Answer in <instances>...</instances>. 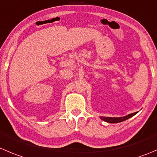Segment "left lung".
Segmentation results:
<instances>
[{
    "label": "left lung",
    "instance_id": "obj_1",
    "mask_svg": "<svg viewBox=\"0 0 157 157\" xmlns=\"http://www.w3.org/2000/svg\"><path fill=\"white\" fill-rule=\"evenodd\" d=\"M136 113H133L128 114L127 116L123 117H101L100 119L103 120V121H106L107 123H111V124H117V123L123 122V121H126V120L129 119L133 116H134Z\"/></svg>",
    "mask_w": 157,
    "mask_h": 157
}]
</instances>
